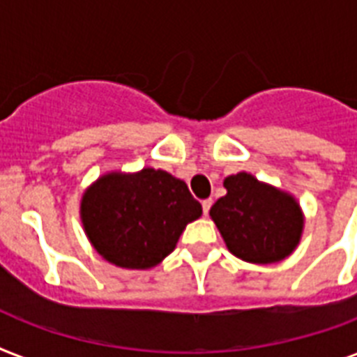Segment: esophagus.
Masks as SVG:
<instances>
[{
  "mask_svg": "<svg viewBox=\"0 0 357 357\" xmlns=\"http://www.w3.org/2000/svg\"><path fill=\"white\" fill-rule=\"evenodd\" d=\"M211 206H213V200H211V198H209V200H204V202H202V209H204V215H207V213H209V209H211Z\"/></svg>",
  "mask_w": 357,
  "mask_h": 357,
  "instance_id": "obj_1",
  "label": "esophagus"
}]
</instances>
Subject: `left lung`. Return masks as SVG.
I'll use <instances>...</instances> for the list:
<instances>
[{
    "mask_svg": "<svg viewBox=\"0 0 357 357\" xmlns=\"http://www.w3.org/2000/svg\"><path fill=\"white\" fill-rule=\"evenodd\" d=\"M226 196L209 211L224 243L235 257L271 265L293 254L304 231L298 200L248 172L224 179Z\"/></svg>",
    "mask_w": 357,
    "mask_h": 357,
    "instance_id": "left-lung-1",
    "label": "left lung"
}]
</instances>
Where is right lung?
<instances>
[{"label":"right lung","mask_w":357,"mask_h":357,"mask_svg":"<svg viewBox=\"0 0 357 357\" xmlns=\"http://www.w3.org/2000/svg\"><path fill=\"white\" fill-rule=\"evenodd\" d=\"M81 224L103 259L131 271L159 265L187 224L202 217L183 179L146 167L107 172L81 196Z\"/></svg>","instance_id":"right-lung-1"}]
</instances>
